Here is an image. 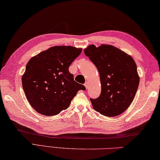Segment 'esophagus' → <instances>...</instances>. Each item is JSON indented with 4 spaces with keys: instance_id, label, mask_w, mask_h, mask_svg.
Masks as SVG:
<instances>
[{
    "instance_id": "1",
    "label": "esophagus",
    "mask_w": 160,
    "mask_h": 160,
    "mask_svg": "<svg viewBox=\"0 0 160 160\" xmlns=\"http://www.w3.org/2000/svg\"><path fill=\"white\" fill-rule=\"evenodd\" d=\"M84 85H85V88H88V86H89V83L88 82V81H86V82L85 83Z\"/></svg>"
}]
</instances>
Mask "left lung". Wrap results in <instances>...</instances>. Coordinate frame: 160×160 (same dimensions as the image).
<instances>
[{
	"instance_id": "8db88e82",
	"label": "left lung",
	"mask_w": 160,
	"mask_h": 160,
	"mask_svg": "<svg viewBox=\"0 0 160 160\" xmlns=\"http://www.w3.org/2000/svg\"><path fill=\"white\" fill-rule=\"evenodd\" d=\"M85 55L100 74L101 93L90 98L93 108L105 116H118L133 101L139 85L137 67L130 56L112 45L88 46Z\"/></svg>"
}]
</instances>
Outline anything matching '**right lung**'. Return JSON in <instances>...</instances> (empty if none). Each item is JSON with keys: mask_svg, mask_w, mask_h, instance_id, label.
Returning a JSON list of instances; mask_svg holds the SVG:
<instances>
[{"mask_svg": "<svg viewBox=\"0 0 160 160\" xmlns=\"http://www.w3.org/2000/svg\"><path fill=\"white\" fill-rule=\"evenodd\" d=\"M81 49L55 46L31 58L22 78V87L30 104L46 116L59 114L70 106L83 85L74 80L68 68Z\"/></svg>", "mask_w": 160, "mask_h": 160, "instance_id": "add662e5", "label": "right lung"}]
</instances>
